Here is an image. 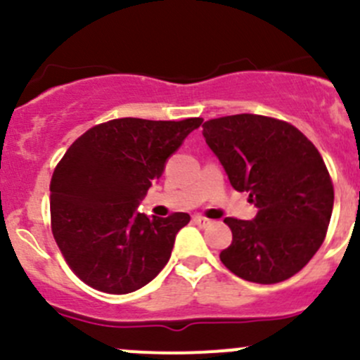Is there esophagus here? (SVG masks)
Masks as SVG:
<instances>
[{
  "mask_svg": "<svg viewBox=\"0 0 360 360\" xmlns=\"http://www.w3.org/2000/svg\"><path fill=\"white\" fill-rule=\"evenodd\" d=\"M193 221H195V224H198L200 228H207V226H210V224H212V221L207 219V217H203V216H195Z\"/></svg>",
  "mask_w": 360,
  "mask_h": 360,
  "instance_id": "obj_1",
  "label": "esophagus"
}]
</instances>
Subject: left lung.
Returning <instances> with one entry per match:
<instances>
[{
  "mask_svg": "<svg viewBox=\"0 0 360 360\" xmlns=\"http://www.w3.org/2000/svg\"><path fill=\"white\" fill-rule=\"evenodd\" d=\"M203 137L231 186L257 207L252 221L226 217L233 233L224 266L244 281L277 284L296 275L324 242L335 188L324 160L303 132L261 115L203 123Z\"/></svg>",
  "mask_w": 360,
  "mask_h": 360,
  "instance_id": "left-lung-1",
  "label": "left lung"
}]
</instances>
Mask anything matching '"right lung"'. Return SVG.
Listing matches in <instances>:
<instances>
[{"instance_id":"obj_1","label":"right lung","mask_w":360,"mask_h":360,"mask_svg":"<svg viewBox=\"0 0 360 360\" xmlns=\"http://www.w3.org/2000/svg\"><path fill=\"white\" fill-rule=\"evenodd\" d=\"M202 118L155 122L116 118L69 146L50 181L52 233L76 277L108 294L134 292L153 281L190 214L136 212L167 158Z\"/></svg>"}]
</instances>
